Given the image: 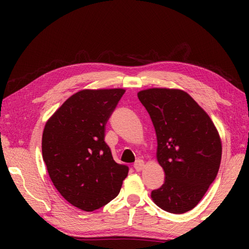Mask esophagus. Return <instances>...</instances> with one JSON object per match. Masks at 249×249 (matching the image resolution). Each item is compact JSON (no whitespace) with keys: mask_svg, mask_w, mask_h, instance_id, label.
Returning <instances> with one entry per match:
<instances>
[{"mask_svg":"<svg viewBox=\"0 0 249 249\" xmlns=\"http://www.w3.org/2000/svg\"><path fill=\"white\" fill-rule=\"evenodd\" d=\"M143 166H144V162H143V160H137L135 163H134V169L136 171H140L142 168H143Z\"/></svg>","mask_w":249,"mask_h":249,"instance_id":"34e87169","label":"esophagus"}]
</instances>
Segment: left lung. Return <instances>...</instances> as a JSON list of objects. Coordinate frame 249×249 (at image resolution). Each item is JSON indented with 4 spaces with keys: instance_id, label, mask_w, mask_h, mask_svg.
<instances>
[{
    "instance_id": "left-lung-1",
    "label": "left lung",
    "mask_w": 249,
    "mask_h": 249,
    "mask_svg": "<svg viewBox=\"0 0 249 249\" xmlns=\"http://www.w3.org/2000/svg\"><path fill=\"white\" fill-rule=\"evenodd\" d=\"M157 137V160L166 179L151 197L169 213L188 212L217 176L221 143L205 111L181 89H149L138 93Z\"/></svg>"
}]
</instances>
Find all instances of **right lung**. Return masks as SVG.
Listing matches in <instances>:
<instances>
[{
	"instance_id": "add662e5",
	"label": "right lung",
	"mask_w": 249,
	"mask_h": 249,
	"mask_svg": "<svg viewBox=\"0 0 249 249\" xmlns=\"http://www.w3.org/2000/svg\"><path fill=\"white\" fill-rule=\"evenodd\" d=\"M125 89H83L46 123L41 151L49 177L65 200L86 212L119 195L129 168L115 162L105 126Z\"/></svg>"
}]
</instances>
